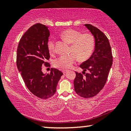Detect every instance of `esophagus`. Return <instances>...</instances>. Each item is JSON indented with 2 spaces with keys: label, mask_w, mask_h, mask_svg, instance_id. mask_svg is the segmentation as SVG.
Here are the masks:
<instances>
[{
  "label": "esophagus",
  "mask_w": 131,
  "mask_h": 131,
  "mask_svg": "<svg viewBox=\"0 0 131 131\" xmlns=\"http://www.w3.org/2000/svg\"><path fill=\"white\" fill-rule=\"evenodd\" d=\"M62 73L63 74H65V73H66V72H67V70H66V69H63V70H62Z\"/></svg>",
  "instance_id": "34e87169"
}]
</instances>
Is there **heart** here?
Returning <instances> with one entry per match:
<instances>
[{
    "label": "heart",
    "mask_w": 131,
    "mask_h": 131,
    "mask_svg": "<svg viewBox=\"0 0 131 131\" xmlns=\"http://www.w3.org/2000/svg\"><path fill=\"white\" fill-rule=\"evenodd\" d=\"M60 36L64 40L71 44L70 47V54L61 55L54 61L55 67L63 69L70 68L79 60L84 61L91 55L94 47V39L90 34H81L79 30L73 29H68L63 30ZM47 47L51 53L55 52L54 41L49 40L47 42Z\"/></svg>",
    "instance_id": "obj_1"
}]
</instances>
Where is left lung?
<instances>
[{
  "mask_svg": "<svg viewBox=\"0 0 131 131\" xmlns=\"http://www.w3.org/2000/svg\"><path fill=\"white\" fill-rule=\"evenodd\" d=\"M95 38V49L91 56L80 67L83 74L76 72L74 91L84 98L95 96L102 90L107 81L113 64V56L109 41L99 29L91 24H85ZM86 70L89 73H85Z\"/></svg>",
  "mask_w": 131,
  "mask_h": 131,
  "instance_id": "obj_1",
  "label": "left lung"
}]
</instances>
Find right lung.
Here are the masks:
<instances>
[{
  "label": "right lung",
  "mask_w": 131,
  "mask_h": 131,
  "mask_svg": "<svg viewBox=\"0 0 131 131\" xmlns=\"http://www.w3.org/2000/svg\"><path fill=\"white\" fill-rule=\"evenodd\" d=\"M48 27L37 23L31 26L19 40L17 51V66L28 90L37 97L47 99L56 92L62 72L51 68L50 73L42 72V66H50L47 42Z\"/></svg>",
  "instance_id": "right-lung-1"
}]
</instances>
